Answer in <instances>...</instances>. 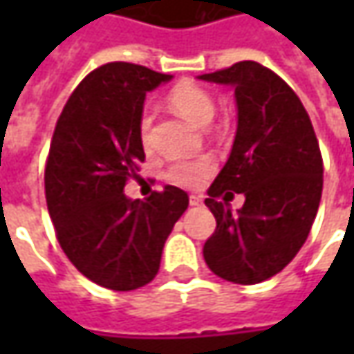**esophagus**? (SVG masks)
I'll return each instance as SVG.
<instances>
[{
  "label": "esophagus",
  "instance_id": "34e87169",
  "mask_svg": "<svg viewBox=\"0 0 354 354\" xmlns=\"http://www.w3.org/2000/svg\"><path fill=\"white\" fill-rule=\"evenodd\" d=\"M189 203H191V207H198V205L203 203V198L197 197V195H191V197H189Z\"/></svg>",
  "mask_w": 354,
  "mask_h": 354
}]
</instances>
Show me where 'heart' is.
<instances>
[{
    "instance_id": "b5f03b06",
    "label": "heart",
    "mask_w": 354,
    "mask_h": 354,
    "mask_svg": "<svg viewBox=\"0 0 354 354\" xmlns=\"http://www.w3.org/2000/svg\"><path fill=\"white\" fill-rule=\"evenodd\" d=\"M169 106L173 112L185 118L197 128H205L211 124L214 116V100L205 88H201L193 82H181L169 92ZM138 133L143 147H149L151 143V118L142 116L138 124ZM214 171V163L211 157H198L189 161H175L171 163L169 169L165 171V179L169 183L185 189H195L203 183Z\"/></svg>"
}]
</instances>
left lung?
<instances>
[{
	"instance_id": "1",
	"label": "left lung",
	"mask_w": 354,
	"mask_h": 354,
	"mask_svg": "<svg viewBox=\"0 0 354 354\" xmlns=\"http://www.w3.org/2000/svg\"><path fill=\"white\" fill-rule=\"evenodd\" d=\"M198 78L232 86L238 110L232 151L205 198L216 218L205 262L226 281L260 283L292 262L315 221L323 191L319 143L297 94L260 62ZM225 190L245 195L242 209L232 213L216 201Z\"/></svg>"
}]
</instances>
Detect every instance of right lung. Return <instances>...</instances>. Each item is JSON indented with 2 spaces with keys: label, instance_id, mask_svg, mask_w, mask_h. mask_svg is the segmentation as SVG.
<instances>
[{
  "label": "right lung",
  "instance_id": "1",
  "mask_svg": "<svg viewBox=\"0 0 354 354\" xmlns=\"http://www.w3.org/2000/svg\"><path fill=\"white\" fill-rule=\"evenodd\" d=\"M171 78L108 62L76 86L53 133L45 195L59 244L80 274L108 290L129 292L156 278L165 240L189 207L173 185L145 201L124 195L145 159L138 133L145 94Z\"/></svg>",
  "mask_w": 354,
  "mask_h": 354
}]
</instances>
